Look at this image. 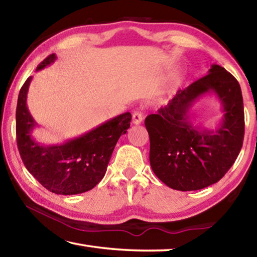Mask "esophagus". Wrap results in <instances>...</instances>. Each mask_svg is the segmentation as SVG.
Wrapping results in <instances>:
<instances>
[{
  "instance_id": "1",
  "label": "esophagus",
  "mask_w": 257,
  "mask_h": 257,
  "mask_svg": "<svg viewBox=\"0 0 257 257\" xmlns=\"http://www.w3.org/2000/svg\"><path fill=\"white\" fill-rule=\"evenodd\" d=\"M142 121H143V113L139 110L134 111V113H133V123L134 124H141Z\"/></svg>"
}]
</instances>
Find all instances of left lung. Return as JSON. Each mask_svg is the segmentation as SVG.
<instances>
[{
	"label": "left lung",
	"mask_w": 257,
	"mask_h": 257,
	"mask_svg": "<svg viewBox=\"0 0 257 257\" xmlns=\"http://www.w3.org/2000/svg\"><path fill=\"white\" fill-rule=\"evenodd\" d=\"M214 91L223 103V123L214 131L194 127L192 103ZM150 162L155 176L172 189L198 190L219 181L236 161L245 134L241 89L231 73L213 64L208 75L179 89L167 106L145 119Z\"/></svg>",
	"instance_id": "obj_1"
}]
</instances>
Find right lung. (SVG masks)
Segmentation results:
<instances>
[{
	"label": "right lung",
	"mask_w": 257,
	"mask_h": 257,
	"mask_svg": "<svg viewBox=\"0 0 257 257\" xmlns=\"http://www.w3.org/2000/svg\"><path fill=\"white\" fill-rule=\"evenodd\" d=\"M55 59V54L49 55L36 71ZM30 81L32 77L21 87L16 111L17 145L25 167L52 193L75 195L93 189L105 175L116 142L130 127L132 114L122 113L63 145H40L32 138L36 122L27 107Z\"/></svg>",
	"instance_id": "right-lung-1"
}]
</instances>
